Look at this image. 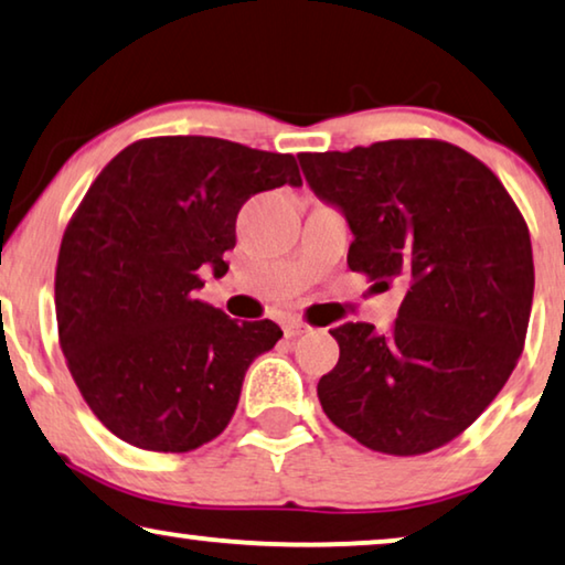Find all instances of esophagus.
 Here are the masks:
<instances>
[{
	"label": "esophagus",
	"instance_id": "1",
	"mask_svg": "<svg viewBox=\"0 0 565 565\" xmlns=\"http://www.w3.org/2000/svg\"><path fill=\"white\" fill-rule=\"evenodd\" d=\"M305 332H309V324L301 322V320H289L284 324V335L286 338H299V335H305Z\"/></svg>",
	"mask_w": 565,
	"mask_h": 565
}]
</instances>
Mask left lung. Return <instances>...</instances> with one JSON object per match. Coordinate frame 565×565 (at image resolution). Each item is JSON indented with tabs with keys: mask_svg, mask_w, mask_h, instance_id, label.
<instances>
[{
	"mask_svg": "<svg viewBox=\"0 0 565 565\" xmlns=\"http://www.w3.org/2000/svg\"><path fill=\"white\" fill-rule=\"evenodd\" d=\"M309 186L345 212L351 271L409 284L392 328H332L338 365L317 384L332 425L386 456H423L468 430L527 338L530 230L497 173L452 142L407 138L301 153Z\"/></svg>",
	"mask_w": 565,
	"mask_h": 565,
	"instance_id": "8db88e82",
	"label": "left lung"
}]
</instances>
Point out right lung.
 <instances>
[{
	"label": "right lung",
	"instance_id": "1",
	"mask_svg": "<svg viewBox=\"0 0 565 565\" xmlns=\"http://www.w3.org/2000/svg\"><path fill=\"white\" fill-rule=\"evenodd\" d=\"M299 186L289 153L204 135L142 138L71 214L55 264L58 343L102 425L140 450L189 452L225 430L248 365L284 332L235 322L196 289L225 276L253 194Z\"/></svg>",
	"mask_w": 565,
	"mask_h": 565
}]
</instances>
